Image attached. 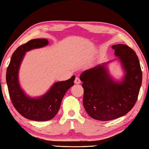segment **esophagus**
<instances>
[{"label":"esophagus","instance_id":"obj_1","mask_svg":"<svg viewBox=\"0 0 149 149\" xmlns=\"http://www.w3.org/2000/svg\"><path fill=\"white\" fill-rule=\"evenodd\" d=\"M74 83L76 84H79L81 83V80L79 79V78L77 77L76 78H75V80H74Z\"/></svg>","mask_w":149,"mask_h":149}]
</instances>
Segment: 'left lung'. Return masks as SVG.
Listing matches in <instances>:
<instances>
[{
	"label": "left lung",
	"mask_w": 149,
	"mask_h": 149,
	"mask_svg": "<svg viewBox=\"0 0 149 149\" xmlns=\"http://www.w3.org/2000/svg\"><path fill=\"white\" fill-rule=\"evenodd\" d=\"M120 62L124 76L114 79L108 64H99L84 71L80 79L84 88L83 104L92 118L109 121L124 116L135 106L142 85V72L136 53L124 44L112 46Z\"/></svg>",
	"instance_id": "left-lung-1"
}]
</instances>
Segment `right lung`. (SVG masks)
I'll return each instance as SVG.
<instances>
[{
  "label": "right lung",
  "instance_id": "1",
  "mask_svg": "<svg viewBox=\"0 0 149 149\" xmlns=\"http://www.w3.org/2000/svg\"><path fill=\"white\" fill-rule=\"evenodd\" d=\"M46 38H35L18 47L13 53L6 72L9 94L16 110L22 116L33 121H48L59 110L66 92L74 85L75 76L69 79L55 82L46 93L38 97L28 96L20 86L18 72L25 53L48 45Z\"/></svg>",
  "mask_w": 149,
  "mask_h": 149
}]
</instances>
